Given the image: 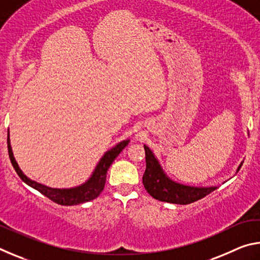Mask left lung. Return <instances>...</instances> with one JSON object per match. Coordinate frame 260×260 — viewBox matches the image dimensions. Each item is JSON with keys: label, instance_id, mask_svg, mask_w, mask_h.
Returning <instances> with one entry per match:
<instances>
[{"label": "left lung", "instance_id": "left-lung-1", "mask_svg": "<svg viewBox=\"0 0 260 260\" xmlns=\"http://www.w3.org/2000/svg\"><path fill=\"white\" fill-rule=\"evenodd\" d=\"M144 150H146V171H144L142 181L146 190L153 199L160 202H167V203L186 205L203 199L218 188L189 187L172 181L162 172L159 162L153 156L150 149L144 146ZM242 164L243 162H241L237 172L240 171Z\"/></svg>", "mask_w": 260, "mask_h": 260}]
</instances>
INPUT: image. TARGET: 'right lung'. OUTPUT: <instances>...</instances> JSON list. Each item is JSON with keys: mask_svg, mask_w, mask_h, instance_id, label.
Listing matches in <instances>:
<instances>
[{"mask_svg": "<svg viewBox=\"0 0 260 260\" xmlns=\"http://www.w3.org/2000/svg\"><path fill=\"white\" fill-rule=\"evenodd\" d=\"M7 142H8V152H9V157H10L11 164L14 166L17 174L19 175V178L23 180L25 183H27L28 186L37 189V190L40 191L42 195L47 196L48 199L51 200L52 202H55L57 204L71 206V205L85 203V202H89L91 200L96 199V197L102 192V190L104 189L105 180H107V172L110 165L112 164L113 160L117 158V156L122 151V149L129 143V140L122 141V142L118 143L116 147L112 148L111 150L105 152L104 156L102 157V159L100 160L98 166H96L93 175H91L87 182H85L79 187L70 188V189L50 188L28 179L23 172H21L18 164H17V161L15 160L14 153H12L11 146H10V139H9V132H8Z\"/></svg>", "mask_w": 260, "mask_h": 260, "instance_id": "obj_1", "label": "right lung"}]
</instances>
